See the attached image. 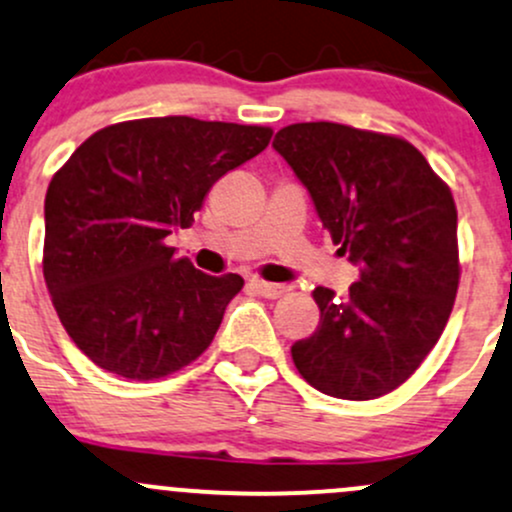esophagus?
Returning a JSON list of instances; mask_svg holds the SVG:
<instances>
[{
	"instance_id": "1",
	"label": "esophagus",
	"mask_w": 512,
	"mask_h": 512,
	"mask_svg": "<svg viewBox=\"0 0 512 512\" xmlns=\"http://www.w3.org/2000/svg\"><path fill=\"white\" fill-rule=\"evenodd\" d=\"M252 289L257 291L260 296H265V299H279V296L284 294V286L282 284H272V282H265V279H252L250 282Z\"/></svg>"
}]
</instances>
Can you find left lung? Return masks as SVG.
Returning a JSON list of instances; mask_svg holds the SVG:
<instances>
[{
    "instance_id": "left-lung-1",
    "label": "left lung",
    "mask_w": 512,
    "mask_h": 512,
    "mask_svg": "<svg viewBox=\"0 0 512 512\" xmlns=\"http://www.w3.org/2000/svg\"><path fill=\"white\" fill-rule=\"evenodd\" d=\"M274 150L311 194L359 279L316 286L318 330L291 345L313 389L369 401L403 384L445 330L459 286L457 206L408 140L342 123H291Z\"/></svg>"
}]
</instances>
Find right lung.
Masks as SVG:
<instances>
[{
  "instance_id": "add662e5",
  "label": "right lung",
  "mask_w": 512,
  "mask_h": 512,
  "mask_svg": "<svg viewBox=\"0 0 512 512\" xmlns=\"http://www.w3.org/2000/svg\"><path fill=\"white\" fill-rule=\"evenodd\" d=\"M272 128L162 116L106 126L53 174L43 277L72 342L123 379L179 372L211 345L238 274L199 272L165 243Z\"/></svg>"
}]
</instances>
